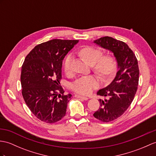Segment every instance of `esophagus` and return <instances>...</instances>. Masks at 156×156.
<instances>
[{"instance_id":"1","label":"esophagus","mask_w":156,"mask_h":156,"mask_svg":"<svg viewBox=\"0 0 156 156\" xmlns=\"http://www.w3.org/2000/svg\"><path fill=\"white\" fill-rule=\"evenodd\" d=\"M74 96H75L76 98H80V99L84 100H88L89 99L88 98L84 97V96H80V95H78V94H76Z\"/></svg>"}]
</instances>
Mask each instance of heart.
I'll return each mask as SVG.
<instances>
[{
  "instance_id": "obj_1",
  "label": "heart",
  "mask_w": 156,
  "mask_h": 156,
  "mask_svg": "<svg viewBox=\"0 0 156 156\" xmlns=\"http://www.w3.org/2000/svg\"><path fill=\"white\" fill-rule=\"evenodd\" d=\"M80 54L87 63L93 66L94 72L105 80L114 76L116 70V62L113 56H102V52L100 50L92 46L84 47L80 50ZM72 59V55L70 54L64 62V69L67 73L70 71ZM100 84V80L95 76H88L77 79L72 84L71 88L79 94L88 95L94 90L98 88Z\"/></svg>"
}]
</instances>
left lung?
Returning a JSON list of instances; mask_svg holds the SVG:
<instances>
[{"label":"left lung","mask_w":156,"mask_h":156,"mask_svg":"<svg viewBox=\"0 0 156 156\" xmlns=\"http://www.w3.org/2000/svg\"><path fill=\"white\" fill-rule=\"evenodd\" d=\"M94 43L113 53L117 62L118 71L113 81L97 92L107 99L98 100L100 107L93 114L100 121L109 122L120 117L134 98L139 81L138 64L134 53L124 42L104 37Z\"/></svg>","instance_id":"left-lung-1"}]
</instances>
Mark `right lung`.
<instances>
[{
	"label": "right lung",
	"instance_id": "add662e5",
	"mask_svg": "<svg viewBox=\"0 0 156 156\" xmlns=\"http://www.w3.org/2000/svg\"><path fill=\"white\" fill-rule=\"evenodd\" d=\"M78 40L53 39L32 49L21 69L22 94L29 109L46 123H54L66 115L72 95H64L60 86L62 61Z\"/></svg>",
	"mask_w": 156,
	"mask_h": 156
}]
</instances>
